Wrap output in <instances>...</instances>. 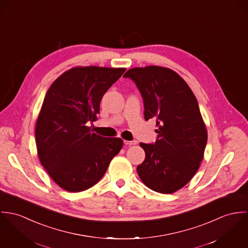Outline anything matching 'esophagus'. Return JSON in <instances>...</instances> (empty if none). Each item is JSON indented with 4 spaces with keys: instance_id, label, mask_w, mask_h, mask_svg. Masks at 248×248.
<instances>
[{
    "instance_id": "34e87169",
    "label": "esophagus",
    "mask_w": 248,
    "mask_h": 248,
    "mask_svg": "<svg viewBox=\"0 0 248 248\" xmlns=\"http://www.w3.org/2000/svg\"><path fill=\"white\" fill-rule=\"evenodd\" d=\"M124 142L126 145H134V144H137L138 141L136 140H124Z\"/></svg>"
}]
</instances>
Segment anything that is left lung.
<instances>
[{
	"label": "left lung",
	"mask_w": 248,
	"mask_h": 248,
	"mask_svg": "<svg viewBox=\"0 0 248 248\" xmlns=\"http://www.w3.org/2000/svg\"><path fill=\"white\" fill-rule=\"evenodd\" d=\"M124 77L136 83L144 119L157 118L156 142L140 143L145 159L137 166L138 175L156 192H176L192 179L203 159L207 130L198 101L188 84L170 68L134 67Z\"/></svg>",
	"instance_id": "left-lung-1"
}]
</instances>
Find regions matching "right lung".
Wrapping results in <instances>:
<instances>
[{"label": "right lung", "instance_id": "add662e5", "mask_svg": "<svg viewBox=\"0 0 248 248\" xmlns=\"http://www.w3.org/2000/svg\"><path fill=\"white\" fill-rule=\"evenodd\" d=\"M126 70L76 66L48 88L36 121L40 162L56 184L68 192L95 186L124 145L121 138L91 132L104 94Z\"/></svg>", "mask_w": 248, "mask_h": 248}]
</instances>
